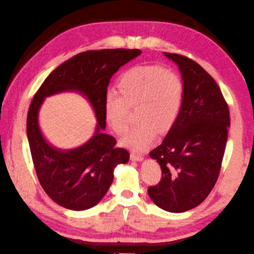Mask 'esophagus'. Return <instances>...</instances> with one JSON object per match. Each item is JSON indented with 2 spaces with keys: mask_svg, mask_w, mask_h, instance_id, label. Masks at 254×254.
<instances>
[{
  "mask_svg": "<svg viewBox=\"0 0 254 254\" xmlns=\"http://www.w3.org/2000/svg\"><path fill=\"white\" fill-rule=\"evenodd\" d=\"M130 160L131 161H142L143 160V155L139 154V153L131 152L130 153Z\"/></svg>",
  "mask_w": 254,
  "mask_h": 254,
  "instance_id": "1",
  "label": "esophagus"
}]
</instances>
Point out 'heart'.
Instances as JSON below:
<instances>
[{"mask_svg": "<svg viewBox=\"0 0 254 254\" xmlns=\"http://www.w3.org/2000/svg\"><path fill=\"white\" fill-rule=\"evenodd\" d=\"M184 83L172 69L160 65H137L123 74L119 90L107 91L103 102L107 124L117 135L127 129L129 108L139 120L123 138L125 146L142 151L156 138L159 130L173 126L184 103Z\"/></svg>", "mask_w": 254, "mask_h": 254, "instance_id": "obj_1", "label": "heart"}]
</instances>
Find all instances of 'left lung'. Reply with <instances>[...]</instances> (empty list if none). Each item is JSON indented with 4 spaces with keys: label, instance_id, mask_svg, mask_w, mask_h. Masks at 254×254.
Listing matches in <instances>:
<instances>
[{
    "label": "left lung",
    "instance_id": "obj_1",
    "mask_svg": "<svg viewBox=\"0 0 254 254\" xmlns=\"http://www.w3.org/2000/svg\"><path fill=\"white\" fill-rule=\"evenodd\" d=\"M164 55L180 69L184 103L163 142L149 152L159 162L162 178L149 187L148 194L160 208L184 213L200 205L217 181L230 110L217 83L200 65L179 54Z\"/></svg>",
    "mask_w": 254,
    "mask_h": 254
}]
</instances>
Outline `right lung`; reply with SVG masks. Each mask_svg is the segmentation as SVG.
I'll return each instance as SVG.
<instances>
[{"mask_svg":"<svg viewBox=\"0 0 254 254\" xmlns=\"http://www.w3.org/2000/svg\"><path fill=\"white\" fill-rule=\"evenodd\" d=\"M142 54L139 49H101L77 54L61 64L33 95L27 117V135L35 170L45 192L62 207L89 209L105 197L114 180V169L127 163V149L116 147L115 137L100 130L106 128L103 102L110 78L128 62ZM63 90L84 94L97 116L96 135L75 150L61 151L42 137L38 111L46 96Z\"/></svg>","mask_w":254,"mask_h":254,"instance_id":"add662e5","label":"right lung"}]
</instances>
